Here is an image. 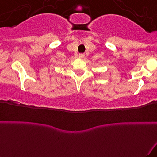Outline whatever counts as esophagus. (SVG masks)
<instances>
[{"mask_svg": "<svg viewBox=\"0 0 157 157\" xmlns=\"http://www.w3.org/2000/svg\"><path fill=\"white\" fill-rule=\"evenodd\" d=\"M84 57H85V55H84V54H80V55H79V57H80V59L84 58Z\"/></svg>", "mask_w": 157, "mask_h": 157, "instance_id": "esophagus-1", "label": "esophagus"}]
</instances>
